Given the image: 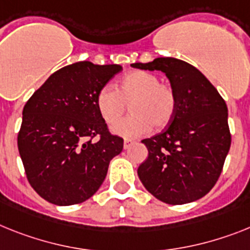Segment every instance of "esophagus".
<instances>
[{
    "label": "esophagus",
    "mask_w": 250,
    "mask_h": 250,
    "mask_svg": "<svg viewBox=\"0 0 250 250\" xmlns=\"http://www.w3.org/2000/svg\"><path fill=\"white\" fill-rule=\"evenodd\" d=\"M135 144V141L133 140H131V138H125V141H123V147L127 150V148H129L132 146V145Z\"/></svg>",
    "instance_id": "esophagus-1"
}]
</instances>
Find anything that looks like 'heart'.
I'll use <instances>...</instances> for the list:
<instances>
[{
    "label": "heart",
    "instance_id": "b5f03b06",
    "mask_svg": "<svg viewBox=\"0 0 250 250\" xmlns=\"http://www.w3.org/2000/svg\"><path fill=\"white\" fill-rule=\"evenodd\" d=\"M132 114L112 127V132L122 137H137L152 127L161 129L173 119L177 98L169 85L148 71H132L118 81V90L103 86L96 95V108L108 125L118 122L128 104Z\"/></svg>",
    "mask_w": 250,
    "mask_h": 250
}]
</instances>
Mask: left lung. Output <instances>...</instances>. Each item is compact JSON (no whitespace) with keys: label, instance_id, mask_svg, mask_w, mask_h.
I'll return each instance as SVG.
<instances>
[{"label":"left lung","instance_id":"obj_1","mask_svg":"<svg viewBox=\"0 0 250 250\" xmlns=\"http://www.w3.org/2000/svg\"><path fill=\"white\" fill-rule=\"evenodd\" d=\"M131 66L164 72L177 98L167 128L142 140L148 156L138 167V178L161 202L200 200L219 179L231 145L225 100L200 70L184 61L160 57Z\"/></svg>","mask_w":250,"mask_h":250}]
</instances>
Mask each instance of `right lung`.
I'll return each mask as SVG.
<instances>
[{
  "instance_id": "obj_1",
  "label": "right lung",
  "mask_w": 250,
  "mask_h": 250,
  "mask_svg": "<svg viewBox=\"0 0 250 250\" xmlns=\"http://www.w3.org/2000/svg\"><path fill=\"white\" fill-rule=\"evenodd\" d=\"M121 64L76 62L52 73L22 110L20 157L35 192L57 206L89 200L99 189L109 163L123 150L96 108L103 86ZM100 135L93 143L90 138Z\"/></svg>"
}]
</instances>
